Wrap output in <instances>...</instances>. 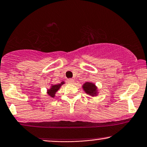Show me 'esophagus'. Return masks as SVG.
I'll return each mask as SVG.
<instances>
[{
    "label": "esophagus",
    "mask_w": 147,
    "mask_h": 147,
    "mask_svg": "<svg viewBox=\"0 0 147 147\" xmlns=\"http://www.w3.org/2000/svg\"><path fill=\"white\" fill-rule=\"evenodd\" d=\"M67 82H68V84H74L75 80L72 79H67Z\"/></svg>",
    "instance_id": "34e87169"
}]
</instances>
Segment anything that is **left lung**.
Segmentation results:
<instances>
[{"instance_id": "obj_1", "label": "left lung", "mask_w": 147, "mask_h": 147, "mask_svg": "<svg viewBox=\"0 0 147 147\" xmlns=\"http://www.w3.org/2000/svg\"><path fill=\"white\" fill-rule=\"evenodd\" d=\"M84 90L86 94L91 95V96H96L97 94V88L94 84L90 82L85 83L83 86Z\"/></svg>"}]
</instances>
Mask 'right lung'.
<instances>
[{
    "label": "right lung",
    "mask_w": 147,
    "mask_h": 147,
    "mask_svg": "<svg viewBox=\"0 0 147 147\" xmlns=\"http://www.w3.org/2000/svg\"><path fill=\"white\" fill-rule=\"evenodd\" d=\"M63 84H64V82H63V81H62V82H61L60 84L53 85L50 89L48 90H47L48 94H49L51 97H53H53L55 96V93L57 92V91L59 89V88L61 87V85H63Z\"/></svg>",
    "instance_id": "add662e5"
}]
</instances>
